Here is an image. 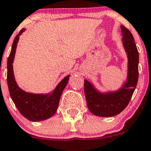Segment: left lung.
<instances>
[{
	"label": "left lung",
	"instance_id": "left-lung-1",
	"mask_svg": "<svg viewBox=\"0 0 151 151\" xmlns=\"http://www.w3.org/2000/svg\"><path fill=\"white\" fill-rule=\"evenodd\" d=\"M121 29L123 45L128 57L127 80L119 90L107 93L99 92L92 83L84 80L87 106L95 116L111 117L119 114L128 105L137 83L139 53L131 32L123 25L121 26Z\"/></svg>",
	"mask_w": 151,
	"mask_h": 151
}]
</instances>
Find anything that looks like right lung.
Masks as SVG:
<instances>
[{
  "label": "right lung",
  "mask_w": 151,
  "mask_h": 151,
  "mask_svg": "<svg viewBox=\"0 0 151 151\" xmlns=\"http://www.w3.org/2000/svg\"><path fill=\"white\" fill-rule=\"evenodd\" d=\"M23 28L15 37L7 62V83L10 96L19 113L31 122H41L52 117L56 113L63 90L68 84L70 76H67L49 94H32L18 86L14 78L13 63L19 35Z\"/></svg>",
  "instance_id": "right-lung-1"
}]
</instances>
